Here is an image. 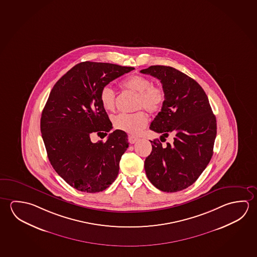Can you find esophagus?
Masks as SVG:
<instances>
[{
    "label": "esophagus",
    "instance_id": "34e87169",
    "mask_svg": "<svg viewBox=\"0 0 257 257\" xmlns=\"http://www.w3.org/2000/svg\"><path fill=\"white\" fill-rule=\"evenodd\" d=\"M138 141V138L137 137H134V136H131V137H129V143H131V144H134V143H136Z\"/></svg>",
    "mask_w": 257,
    "mask_h": 257
}]
</instances>
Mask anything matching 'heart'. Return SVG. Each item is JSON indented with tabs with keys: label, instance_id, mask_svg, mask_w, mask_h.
Wrapping results in <instances>:
<instances>
[{
	"label": "heart",
	"instance_id": "b5f03b06",
	"mask_svg": "<svg viewBox=\"0 0 257 257\" xmlns=\"http://www.w3.org/2000/svg\"><path fill=\"white\" fill-rule=\"evenodd\" d=\"M124 90L137 93L135 98V109H144L149 113L159 112L164 105L166 94L164 89L154 86L152 80L145 76L134 75L127 78L121 83ZM115 92L109 86H104L99 93V100L106 111H113L115 106ZM113 126L129 135L139 134L147 125L148 117L143 111L133 114H118L112 118Z\"/></svg>",
	"mask_w": 257,
	"mask_h": 257
}]
</instances>
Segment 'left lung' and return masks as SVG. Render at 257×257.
<instances>
[{
  "label": "left lung",
  "instance_id": "left-lung-1",
  "mask_svg": "<svg viewBox=\"0 0 257 257\" xmlns=\"http://www.w3.org/2000/svg\"><path fill=\"white\" fill-rule=\"evenodd\" d=\"M141 72L159 79L166 94L150 129L161 134V142L170 134L175 135L173 143L164 148L159 140L151 141L152 152L144 162L145 172L160 191H182L197 180L210 162L217 135L216 117L204 90L189 76L163 65Z\"/></svg>",
  "mask_w": 257,
  "mask_h": 257
}]
</instances>
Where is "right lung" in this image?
Instances as JSON below:
<instances>
[{"instance_id": "1", "label": "right lung", "mask_w": 257, "mask_h": 257, "mask_svg": "<svg viewBox=\"0 0 257 257\" xmlns=\"http://www.w3.org/2000/svg\"><path fill=\"white\" fill-rule=\"evenodd\" d=\"M134 67L107 63L76 64L51 90L43 109L40 130L51 165L73 188L98 193L109 187L129 146L126 133L115 130L105 143L93 144L92 133L113 128L99 93L104 86Z\"/></svg>"}]
</instances>
